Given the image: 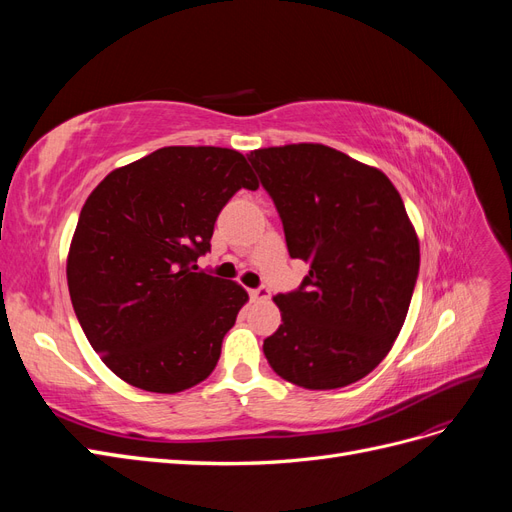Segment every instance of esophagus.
I'll return each instance as SVG.
<instances>
[{
	"instance_id": "obj_1",
	"label": "esophagus",
	"mask_w": 512,
	"mask_h": 512,
	"mask_svg": "<svg viewBox=\"0 0 512 512\" xmlns=\"http://www.w3.org/2000/svg\"><path fill=\"white\" fill-rule=\"evenodd\" d=\"M250 294H252V299H256V301H269L271 299V288L262 284V286L250 290Z\"/></svg>"
}]
</instances>
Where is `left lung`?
<instances>
[{
	"mask_svg": "<svg viewBox=\"0 0 512 512\" xmlns=\"http://www.w3.org/2000/svg\"><path fill=\"white\" fill-rule=\"evenodd\" d=\"M284 226L299 288L275 297L282 324L262 350L277 376L312 391L365 378L397 339L418 277V239L378 168L324 145L247 153Z\"/></svg>",
	"mask_w": 512,
	"mask_h": 512,
	"instance_id": "obj_1",
	"label": "left lung"
}]
</instances>
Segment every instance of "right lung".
Instances as JSON below:
<instances>
[{
	"label": "right lung",
	"instance_id": "1",
	"mask_svg": "<svg viewBox=\"0 0 512 512\" xmlns=\"http://www.w3.org/2000/svg\"><path fill=\"white\" fill-rule=\"evenodd\" d=\"M241 188L258 181L239 151L162 147L89 194L68 256L70 299L91 348L136 389L179 393L218 365L247 292L196 260Z\"/></svg>",
	"mask_w": 512,
	"mask_h": 512
}]
</instances>
